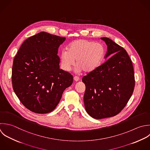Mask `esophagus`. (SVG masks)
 <instances>
[{
    "instance_id": "34e87169",
    "label": "esophagus",
    "mask_w": 150,
    "mask_h": 150,
    "mask_svg": "<svg viewBox=\"0 0 150 150\" xmlns=\"http://www.w3.org/2000/svg\"><path fill=\"white\" fill-rule=\"evenodd\" d=\"M74 80L75 81V82H78L79 81V78L77 77V76H74Z\"/></svg>"
}]
</instances>
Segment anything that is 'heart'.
<instances>
[{
    "label": "heart",
    "mask_w": 150,
    "mask_h": 150,
    "mask_svg": "<svg viewBox=\"0 0 150 150\" xmlns=\"http://www.w3.org/2000/svg\"><path fill=\"white\" fill-rule=\"evenodd\" d=\"M105 54V47L100 42L86 39L76 40L68 44L67 50L61 51V65L65 71H69L76 59L78 72L84 71L90 73L102 65Z\"/></svg>",
    "instance_id": "obj_1"
}]
</instances>
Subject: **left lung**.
I'll return each mask as SVG.
<instances>
[{
	"mask_svg": "<svg viewBox=\"0 0 150 150\" xmlns=\"http://www.w3.org/2000/svg\"><path fill=\"white\" fill-rule=\"evenodd\" d=\"M108 46L105 58L112 56L82 78L88 114L96 119L119 113L131 98L135 85L134 69L126 51L110 38L102 37Z\"/></svg>",
	"mask_w": 150,
	"mask_h": 150,
	"instance_id": "1",
	"label": "left lung"
}]
</instances>
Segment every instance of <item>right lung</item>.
<instances>
[{"mask_svg": "<svg viewBox=\"0 0 150 150\" xmlns=\"http://www.w3.org/2000/svg\"><path fill=\"white\" fill-rule=\"evenodd\" d=\"M65 40L42 31L26 39L13 61V88L22 104L30 111L45 114L59 102L73 76L59 68V46Z\"/></svg>", "mask_w": 150, "mask_h": 150, "instance_id": "1", "label": "right lung"}]
</instances>
